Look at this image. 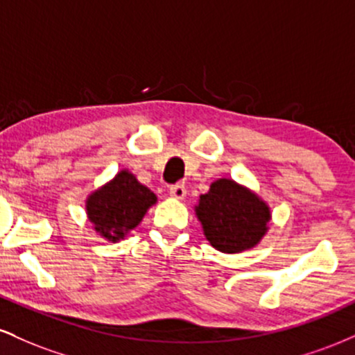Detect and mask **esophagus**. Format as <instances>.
I'll return each mask as SVG.
<instances>
[{
  "mask_svg": "<svg viewBox=\"0 0 355 355\" xmlns=\"http://www.w3.org/2000/svg\"><path fill=\"white\" fill-rule=\"evenodd\" d=\"M168 191L173 198H178V200H182V198L187 195L185 185H182V183H175V185L170 187Z\"/></svg>",
  "mask_w": 355,
  "mask_h": 355,
  "instance_id": "34e87169",
  "label": "esophagus"
}]
</instances>
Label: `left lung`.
Here are the masks:
<instances>
[{"label": "left lung", "mask_w": 355, "mask_h": 355, "mask_svg": "<svg viewBox=\"0 0 355 355\" xmlns=\"http://www.w3.org/2000/svg\"><path fill=\"white\" fill-rule=\"evenodd\" d=\"M198 220L209 242L225 254L254 247L267 232L270 210L257 195L234 180L211 183L197 207Z\"/></svg>", "instance_id": "left-lung-1"}]
</instances>
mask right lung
I'll return each instance as SVG.
<instances>
[{"label":"right lung","instance_id":"add662e5","mask_svg":"<svg viewBox=\"0 0 355 355\" xmlns=\"http://www.w3.org/2000/svg\"><path fill=\"white\" fill-rule=\"evenodd\" d=\"M157 202L153 191L128 172H120L108 185L95 191L87 202L89 222L112 242L135 229L145 211Z\"/></svg>","mask_w":355,"mask_h":355}]
</instances>
